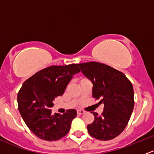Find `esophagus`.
<instances>
[{
    "label": "esophagus",
    "mask_w": 154,
    "mask_h": 154,
    "mask_svg": "<svg viewBox=\"0 0 154 154\" xmlns=\"http://www.w3.org/2000/svg\"><path fill=\"white\" fill-rule=\"evenodd\" d=\"M77 114H78V115H82V114H83L85 112L83 111V110H77Z\"/></svg>",
    "instance_id": "1"
}]
</instances>
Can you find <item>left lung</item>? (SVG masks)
<instances>
[{"instance_id":"obj_1","label":"left lung","mask_w":154,"mask_h":154,"mask_svg":"<svg viewBox=\"0 0 154 154\" xmlns=\"http://www.w3.org/2000/svg\"><path fill=\"white\" fill-rule=\"evenodd\" d=\"M93 84L92 97L104 104L100 116L92 112L94 122L87 126L88 133L99 140H111L120 135L130 119L134 107V91L125 74L103 63L77 64Z\"/></svg>"}]
</instances>
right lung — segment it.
Segmentation results:
<instances>
[{
  "instance_id": "1",
  "label": "right lung",
  "mask_w": 154,
  "mask_h": 154,
  "mask_svg": "<svg viewBox=\"0 0 154 154\" xmlns=\"http://www.w3.org/2000/svg\"><path fill=\"white\" fill-rule=\"evenodd\" d=\"M80 71L77 64L52 66L27 79L18 93V106L29 130L39 139L57 141L69 132L77 116L75 109L63 115L52 114L51 108L57 97L63 95L73 76Z\"/></svg>"
}]
</instances>
